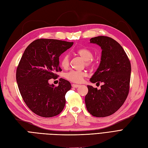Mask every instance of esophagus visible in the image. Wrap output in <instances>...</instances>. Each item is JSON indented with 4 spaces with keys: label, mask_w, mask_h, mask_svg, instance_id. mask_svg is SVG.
<instances>
[{
    "label": "esophagus",
    "mask_w": 148,
    "mask_h": 148,
    "mask_svg": "<svg viewBox=\"0 0 148 148\" xmlns=\"http://www.w3.org/2000/svg\"><path fill=\"white\" fill-rule=\"evenodd\" d=\"M71 86H72V87H73V88H78V87H79V84H71Z\"/></svg>",
    "instance_id": "esophagus-1"
}]
</instances>
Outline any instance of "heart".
<instances>
[{"mask_svg": "<svg viewBox=\"0 0 148 148\" xmlns=\"http://www.w3.org/2000/svg\"><path fill=\"white\" fill-rule=\"evenodd\" d=\"M77 53L82 59L86 61V65L87 66H91L93 65L92 59L93 57V53L88 49L82 48L77 51ZM60 64L64 69L67 68L69 65V56L67 53L61 57ZM86 76V73L84 71L71 70L68 73H65V77L70 82L74 83H80L83 81V79Z\"/></svg>", "mask_w": 148, "mask_h": 148, "instance_id": "b5f03b06", "label": "heart"}]
</instances>
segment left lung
<instances>
[{
  "label": "left lung",
  "instance_id": "8db88e82",
  "mask_svg": "<svg viewBox=\"0 0 148 148\" xmlns=\"http://www.w3.org/2000/svg\"><path fill=\"white\" fill-rule=\"evenodd\" d=\"M90 43L102 49L100 64L90 78L102 83L100 89L88 85L85 104L89 113L96 117L114 114L123 105L129 92L131 64L125 51L114 39L104 36L92 38Z\"/></svg>",
  "mask_w": 148,
  "mask_h": 148
}]
</instances>
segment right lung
Here are the masks:
<instances>
[{"instance_id": "right-lung-1", "label": "right lung", "mask_w": 148, "mask_h": 148, "mask_svg": "<svg viewBox=\"0 0 148 148\" xmlns=\"http://www.w3.org/2000/svg\"><path fill=\"white\" fill-rule=\"evenodd\" d=\"M73 44L57 39H37L26 47L21 58L16 73L20 92L29 109L41 117H53L64 108L65 96L71 84L60 78L55 87L49 80L62 70L59 57Z\"/></svg>"}]
</instances>
